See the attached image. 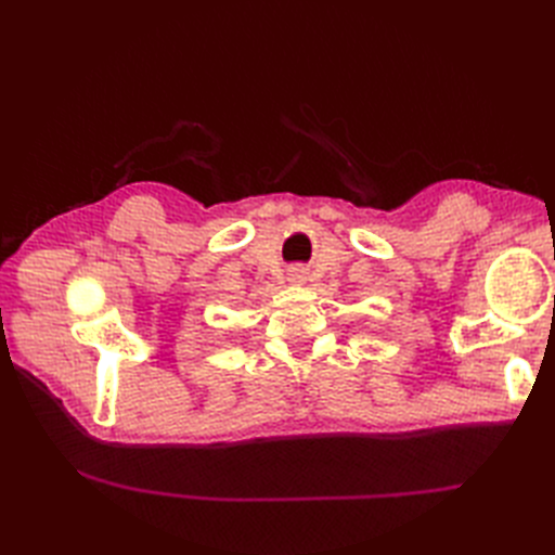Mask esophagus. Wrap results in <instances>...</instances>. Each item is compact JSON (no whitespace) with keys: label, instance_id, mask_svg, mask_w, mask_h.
Returning a JSON list of instances; mask_svg holds the SVG:
<instances>
[{"label":"esophagus","instance_id":"1","mask_svg":"<svg viewBox=\"0 0 555 555\" xmlns=\"http://www.w3.org/2000/svg\"><path fill=\"white\" fill-rule=\"evenodd\" d=\"M289 282L292 284H304L306 280H308V271L304 266H294V268H289Z\"/></svg>","mask_w":555,"mask_h":555}]
</instances>
